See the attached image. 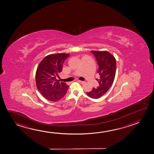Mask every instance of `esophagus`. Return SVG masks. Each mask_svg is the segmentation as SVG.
Here are the masks:
<instances>
[{
    "instance_id": "34e87169",
    "label": "esophagus",
    "mask_w": 154,
    "mask_h": 154,
    "mask_svg": "<svg viewBox=\"0 0 154 154\" xmlns=\"http://www.w3.org/2000/svg\"><path fill=\"white\" fill-rule=\"evenodd\" d=\"M77 82H78V83H79L82 84H83L85 83V81H79V80H78V81H77Z\"/></svg>"
}]
</instances>
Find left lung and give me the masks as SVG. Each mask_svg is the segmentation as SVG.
<instances>
[{"instance_id":"obj_1","label":"left lung","mask_w":154,"mask_h":154,"mask_svg":"<svg viewBox=\"0 0 154 154\" xmlns=\"http://www.w3.org/2000/svg\"><path fill=\"white\" fill-rule=\"evenodd\" d=\"M95 56L99 68V78L96 79L99 86L87 92V95L93 99H98L106 93L113 83L116 72V60L107 51H91Z\"/></svg>"}]
</instances>
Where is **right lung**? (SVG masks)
<instances>
[{
	"instance_id": "1",
	"label": "right lung",
	"mask_w": 154,
	"mask_h": 154,
	"mask_svg": "<svg viewBox=\"0 0 154 154\" xmlns=\"http://www.w3.org/2000/svg\"><path fill=\"white\" fill-rule=\"evenodd\" d=\"M69 55L65 53L49 55L38 66L35 75L36 87L42 96L49 101H58L68 91L69 86L56 78L59 77L64 61Z\"/></svg>"
}]
</instances>
